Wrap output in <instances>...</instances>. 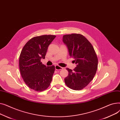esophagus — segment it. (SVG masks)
<instances>
[{
    "instance_id": "esophagus-1",
    "label": "esophagus",
    "mask_w": 120,
    "mask_h": 120,
    "mask_svg": "<svg viewBox=\"0 0 120 120\" xmlns=\"http://www.w3.org/2000/svg\"><path fill=\"white\" fill-rule=\"evenodd\" d=\"M55 68L56 70H62V69L63 68L60 67L58 65H56L55 66Z\"/></svg>"
}]
</instances>
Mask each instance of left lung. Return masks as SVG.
I'll return each mask as SVG.
<instances>
[{
    "label": "left lung",
    "instance_id": "left-lung-1",
    "mask_svg": "<svg viewBox=\"0 0 120 120\" xmlns=\"http://www.w3.org/2000/svg\"><path fill=\"white\" fill-rule=\"evenodd\" d=\"M63 42L76 64L73 71L66 68L68 75L65 82L72 90H81L90 82L96 73L98 61L96 52L91 43L80 34L64 35Z\"/></svg>",
    "mask_w": 120,
    "mask_h": 120
}]
</instances>
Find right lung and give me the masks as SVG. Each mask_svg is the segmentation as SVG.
<instances>
[{
    "label": "right lung",
    "instance_id": "1",
    "mask_svg": "<svg viewBox=\"0 0 120 120\" xmlns=\"http://www.w3.org/2000/svg\"><path fill=\"white\" fill-rule=\"evenodd\" d=\"M55 37L53 35L34 37L22 49L19 61L21 76L25 84L35 91L46 90L52 81L55 67L46 66L41 59H45L48 47Z\"/></svg>",
    "mask_w": 120,
    "mask_h": 120
}]
</instances>
